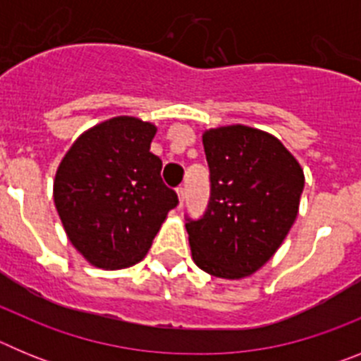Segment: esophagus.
I'll use <instances>...</instances> for the list:
<instances>
[{
	"label": "esophagus",
	"instance_id": "1",
	"mask_svg": "<svg viewBox=\"0 0 361 361\" xmlns=\"http://www.w3.org/2000/svg\"><path fill=\"white\" fill-rule=\"evenodd\" d=\"M177 195H178V204L183 206L184 197H186V188H184V186H178V188H177Z\"/></svg>",
	"mask_w": 361,
	"mask_h": 361
}]
</instances>
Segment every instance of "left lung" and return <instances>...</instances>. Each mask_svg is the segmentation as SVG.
<instances>
[{
	"label": "left lung",
	"instance_id": "8db88e82",
	"mask_svg": "<svg viewBox=\"0 0 361 361\" xmlns=\"http://www.w3.org/2000/svg\"><path fill=\"white\" fill-rule=\"evenodd\" d=\"M209 200L199 219L186 215L197 266L219 279H242L279 250L298 213L304 171L276 137L224 126L202 137Z\"/></svg>",
	"mask_w": 361,
	"mask_h": 361
}]
</instances>
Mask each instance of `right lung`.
Segmentation results:
<instances>
[{
  "mask_svg": "<svg viewBox=\"0 0 361 361\" xmlns=\"http://www.w3.org/2000/svg\"><path fill=\"white\" fill-rule=\"evenodd\" d=\"M155 126L116 117L82 133L59 164L54 202L70 242L103 269L128 267L148 253L178 197L162 183L149 152Z\"/></svg>",
  "mask_w": 361,
  "mask_h": 361,
  "instance_id": "add662e5",
  "label": "right lung"
}]
</instances>
